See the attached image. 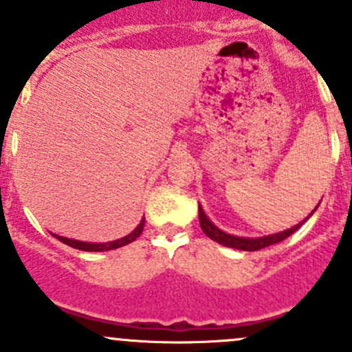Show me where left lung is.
<instances>
[{
    "label": "left lung",
    "mask_w": 352,
    "mask_h": 352,
    "mask_svg": "<svg viewBox=\"0 0 352 352\" xmlns=\"http://www.w3.org/2000/svg\"><path fill=\"white\" fill-rule=\"evenodd\" d=\"M315 209H317V208H315ZM315 209L310 212V216L314 214ZM310 216H308V218H310ZM308 218H305L301 223H298V225L291 226L289 230H285V232H281V233H274V235L261 236V239H243V236H235V235H230V233H225V232H223V230H219L218 226L212 225L211 219H209L208 216H206V212L202 211L201 204H199V223H201L202 232H204L206 235L209 236V239L214 240V242H218V243H221L223 247L239 248V250H247V252L261 250V248L269 247V245H274V243L283 242V240H286L287 236L293 235V233L296 232V230L300 228V226L303 225V223L307 221Z\"/></svg>",
    "instance_id": "1"
}]
</instances>
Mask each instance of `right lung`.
Returning a JSON list of instances; mask_svg holds the SVG:
<instances>
[{
  "label": "right lung",
  "mask_w": 352,
  "mask_h": 352,
  "mask_svg": "<svg viewBox=\"0 0 352 352\" xmlns=\"http://www.w3.org/2000/svg\"><path fill=\"white\" fill-rule=\"evenodd\" d=\"M143 228H144V218L141 219V223L136 226V230H134V232H131L129 235L122 236V239H119V240H113V242H107V243H88V242H80V240L66 239V236L54 235V233H52V236H56V239H58L59 242L69 245V247L78 248V250H85V252H105V250H113V248L124 247V245L134 242V240H136L138 236H140L141 233H143Z\"/></svg>",
  "instance_id": "1"
}]
</instances>
